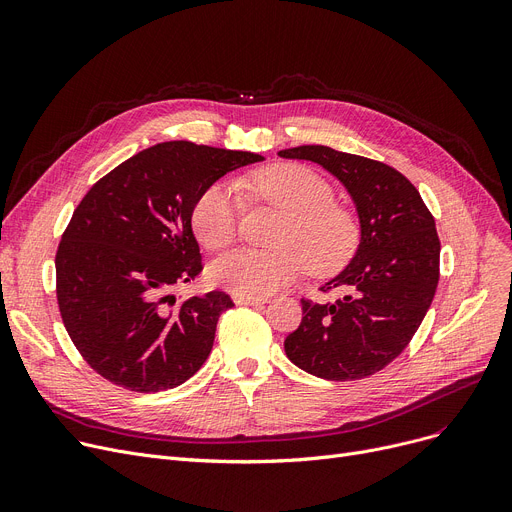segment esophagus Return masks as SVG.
<instances>
[{
    "mask_svg": "<svg viewBox=\"0 0 512 512\" xmlns=\"http://www.w3.org/2000/svg\"><path fill=\"white\" fill-rule=\"evenodd\" d=\"M232 299L236 305H263L267 301L263 297H245V294H234Z\"/></svg>",
    "mask_w": 512,
    "mask_h": 512,
    "instance_id": "esophagus-1",
    "label": "esophagus"
}]
</instances>
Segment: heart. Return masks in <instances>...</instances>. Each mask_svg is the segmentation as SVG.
Masks as SVG:
<instances>
[{
    "mask_svg": "<svg viewBox=\"0 0 512 512\" xmlns=\"http://www.w3.org/2000/svg\"><path fill=\"white\" fill-rule=\"evenodd\" d=\"M242 193L288 215L276 238L280 249H240L215 259L209 265L213 284L245 297H265L307 270L332 276L353 259L361 240L355 213L334 203V188L324 176L299 164H278L238 184L209 186L193 209L195 234L209 251H222L238 238Z\"/></svg>",
    "mask_w": 512,
    "mask_h": 512,
    "instance_id": "obj_1",
    "label": "heart"
}]
</instances>
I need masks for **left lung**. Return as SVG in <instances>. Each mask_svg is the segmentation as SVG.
<instances>
[{
  "instance_id": "left-lung-1",
  "label": "left lung",
  "mask_w": 512,
  "mask_h": 512,
  "mask_svg": "<svg viewBox=\"0 0 512 512\" xmlns=\"http://www.w3.org/2000/svg\"><path fill=\"white\" fill-rule=\"evenodd\" d=\"M307 159L336 176L351 195L361 240L344 270L321 286L338 301H303L301 326L284 340L286 357L321 380H361L402 351L434 301L440 240L434 215L398 170L324 145L278 153Z\"/></svg>"
}]
</instances>
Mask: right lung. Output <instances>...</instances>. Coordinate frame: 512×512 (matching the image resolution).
<instances>
[{"instance_id": "1", "label": "right lung", "mask_w": 512, "mask_h": 512, "mask_svg": "<svg viewBox=\"0 0 512 512\" xmlns=\"http://www.w3.org/2000/svg\"><path fill=\"white\" fill-rule=\"evenodd\" d=\"M265 157L191 141L139 151L80 201L56 255L58 305L85 361L116 386L161 392L207 361L220 315L213 290L176 305V284L203 270L193 209L207 188Z\"/></svg>"}]
</instances>
